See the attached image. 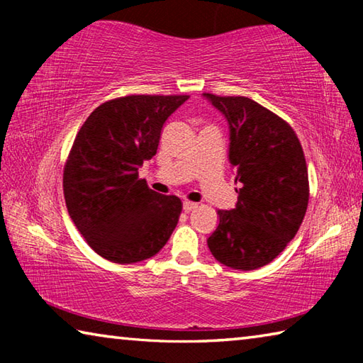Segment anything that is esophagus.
<instances>
[{
	"instance_id": "34e87169",
	"label": "esophagus",
	"mask_w": 363,
	"mask_h": 363,
	"mask_svg": "<svg viewBox=\"0 0 363 363\" xmlns=\"http://www.w3.org/2000/svg\"><path fill=\"white\" fill-rule=\"evenodd\" d=\"M196 206H199V203H194V201H187V200L182 203V208L186 213H190L192 210H195Z\"/></svg>"
}]
</instances>
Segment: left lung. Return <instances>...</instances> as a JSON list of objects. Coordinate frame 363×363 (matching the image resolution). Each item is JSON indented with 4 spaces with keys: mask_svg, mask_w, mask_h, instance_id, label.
I'll list each match as a JSON object with an SVG mask.
<instances>
[{
    "mask_svg": "<svg viewBox=\"0 0 363 363\" xmlns=\"http://www.w3.org/2000/svg\"><path fill=\"white\" fill-rule=\"evenodd\" d=\"M229 123V162L238 201L219 210L208 248L227 267L253 270L274 261L296 235L309 203L303 147L279 115L243 96L203 94Z\"/></svg>",
    "mask_w": 363,
    "mask_h": 363,
    "instance_id": "8db88e82",
    "label": "left lung"
}]
</instances>
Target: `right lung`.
I'll list each match as a JSON object with an SVG mask.
<instances>
[{"mask_svg": "<svg viewBox=\"0 0 363 363\" xmlns=\"http://www.w3.org/2000/svg\"><path fill=\"white\" fill-rule=\"evenodd\" d=\"M189 96H125L104 102L79 128L64 168L73 224L97 255L118 264L155 256L182 203L153 192L139 168L157 153L162 128Z\"/></svg>", "mask_w": 363, "mask_h": 363, "instance_id": "right-lung-1", "label": "right lung"}]
</instances>
